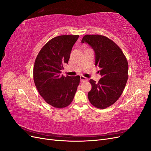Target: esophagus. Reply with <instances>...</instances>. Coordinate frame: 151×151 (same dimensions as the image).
Wrapping results in <instances>:
<instances>
[{
	"instance_id": "obj_1",
	"label": "esophagus",
	"mask_w": 151,
	"mask_h": 151,
	"mask_svg": "<svg viewBox=\"0 0 151 151\" xmlns=\"http://www.w3.org/2000/svg\"><path fill=\"white\" fill-rule=\"evenodd\" d=\"M80 80H81V82L88 81V78H86V77H84V76H81L80 77Z\"/></svg>"
}]
</instances>
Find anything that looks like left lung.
Returning <instances> with one entry per match:
<instances>
[{
  "label": "left lung",
  "mask_w": 151,
  "mask_h": 151,
  "mask_svg": "<svg viewBox=\"0 0 151 151\" xmlns=\"http://www.w3.org/2000/svg\"><path fill=\"white\" fill-rule=\"evenodd\" d=\"M81 42L86 43L95 53V65L100 68L101 78L96 83L89 80L92 86L88 99L94 106L106 108L120 97L128 79L129 65L120 48L104 36L87 35Z\"/></svg>",
  "instance_id": "1"
}]
</instances>
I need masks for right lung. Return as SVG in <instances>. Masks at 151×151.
I'll return each mask as SVG.
<instances>
[{
    "label": "right lung",
    "mask_w": 151,
    "mask_h": 151,
    "mask_svg": "<svg viewBox=\"0 0 151 151\" xmlns=\"http://www.w3.org/2000/svg\"><path fill=\"white\" fill-rule=\"evenodd\" d=\"M78 38L79 35L55 37L44 45L36 58L33 79L36 89L45 101L55 108L68 106L79 85L80 76L61 75Z\"/></svg>",
    "instance_id": "1"
}]
</instances>
